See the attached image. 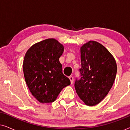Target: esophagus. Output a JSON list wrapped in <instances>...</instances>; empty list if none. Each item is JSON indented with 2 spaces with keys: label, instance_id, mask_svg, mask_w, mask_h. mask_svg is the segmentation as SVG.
<instances>
[{
  "label": "esophagus",
  "instance_id": "1",
  "mask_svg": "<svg viewBox=\"0 0 130 130\" xmlns=\"http://www.w3.org/2000/svg\"><path fill=\"white\" fill-rule=\"evenodd\" d=\"M69 79H70V80L71 84H73V81H74L73 77V76H69Z\"/></svg>",
  "mask_w": 130,
  "mask_h": 130
}]
</instances>
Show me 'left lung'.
<instances>
[{
	"label": "left lung",
	"mask_w": 130,
	"mask_h": 130,
	"mask_svg": "<svg viewBox=\"0 0 130 130\" xmlns=\"http://www.w3.org/2000/svg\"><path fill=\"white\" fill-rule=\"evenodd\" d=\"M80 58L81 77L76 80V91L86 105H96L112 86L117 72L116 61L104 45L95 41L82 46Z\"/></svg>",
	"instance_id": "left-lung-1"
}]
</instances>
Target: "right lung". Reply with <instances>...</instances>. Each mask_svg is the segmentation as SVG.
I'll list each match as a JSON object with an SVG mask.
<instances>
[{
  "mask_svg": "<svg viewBox=\"0 0 130 130\" xmlns=\"http://www.w3.org/2000/svg\"><path fill=\"white\" fill-rule=\"evenodd\" d=\"M64 49L56 39L48 38L34 44L25 55V80L32 95L41 103L54 102L61 90L70 85L59 61Z\"/></svg>",
  "mask_w": 130,
  "mask_h": 130,
  "instance_id": "add662e5",
  "label": "right lung"
}]
</instances>
